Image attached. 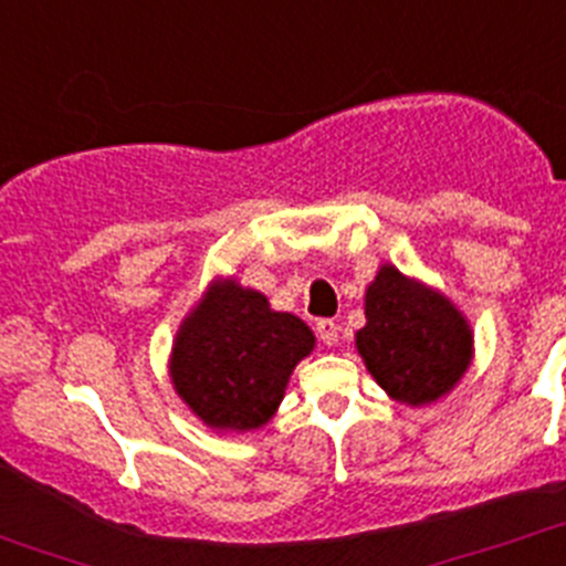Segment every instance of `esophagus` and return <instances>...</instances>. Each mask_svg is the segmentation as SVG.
<instances>
[{"label": "esophagus", "mask_w": 566, "mask_h": 566, "mask_svg": "<svg viewBox=\"0 0 566 566\" xmlns=\"http://www.w3.org/2000/svg\"><path fill=\"white\" fill-rule=\"evenodd\" d=\"M316 333H318V338H322L327 346L338 344V324H335L333 318H318Z\"/></svg>", "instance_id": "obj_1"}]
</instances>
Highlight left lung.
<instances>
[{
    "mask_svg": "<svg viewBox=\"0 0 566 566\" xmlns=\"http://www.w3.org/2000/svg\"><path fill=\"white\" fill-rule=\"evenodd\" d=\"M357 355L394 401L427 407L449 396L473 363V329L440 289L379 266L366 289Z\"/></svg>",
    "mask_w": 566,
    "mask_h": 566,
    "instance_id": "obj_1",
    "label": "left lung"
}]
</instances>
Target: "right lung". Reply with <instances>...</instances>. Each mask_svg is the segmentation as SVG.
<instances>
[{
    "label": "right lung",
    "mask_w": 566,
    "mask_h": 566,
    "mask_svg": "<svg viewBox=\"0 0 566 566\" xmlns=\"http://www.w3.org/2000/svg\"><path fill=\"white\" fill-rule=\"evenodd\" d=\"M313 346L300 316L275 311L237 277H217L184 316L167 368L178 399L206 427L244 434L275 418L291 371Z\"/></svg>",
    "instance_id": "obj_1"
}]
</instances>
